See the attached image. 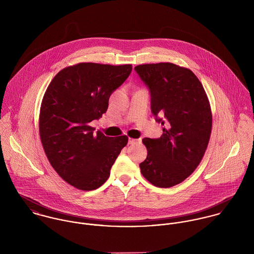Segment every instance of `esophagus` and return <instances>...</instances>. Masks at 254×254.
I'll return each instance as SVG.
<instances>
[{
    "label": "esophagus",
    "mask_w": 254,
    "mask_h": 254,
    "mask_svg": "<svg viewBox=\"0 0 254 254\" xmlns=\"http://www.w3.org/2000/svg\"><path fill=\"white\" fill-rule=\"evenodd\" d=\"M137 141H138V140H136V139H131V138H129L128 144H129V145H133V144H135Z\"/></svg>",
    "instance_id": "esophagus-1"
}]
</instances>
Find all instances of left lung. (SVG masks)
<instances>
[{"mask_svg":"<svg viewBox=\"0 0 254 254\" xmlns=\"http://www.w3.org/2000/svg\"><path fill=\"white\" fill-rule=\"evenodd\" d=\"M135 71L149 91L155 121L165 126L160 138L143 139L147 155L141 172L156 187H173L195 170L205 152L212 127L209 102L190 69L160 63Z\"/></svg>","mask_w":254,"mask_h":254,"instance_id":"8db88e82","label":"left lung"}]
</instances>
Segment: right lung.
Masks as SVG:
<instances>
[{"instance_id": "obj_1", "label": "right lung", "mask_w": 254, "mask_h": 254, "mask_svg": "<svg viewBox=\"0 0 254 254\" xmlns=\"http://www.w3.org/2000/svg\"><path fill=\"white\" fill-rule=\"evenodd\" d=\"M132 71L131 64L83 63L58 73L41 106L39 131L46 155L69 185L92 190L109 179L128 137L94 133L89 125L107 112L110 95Z\"/></svg>"}]
</instances>
